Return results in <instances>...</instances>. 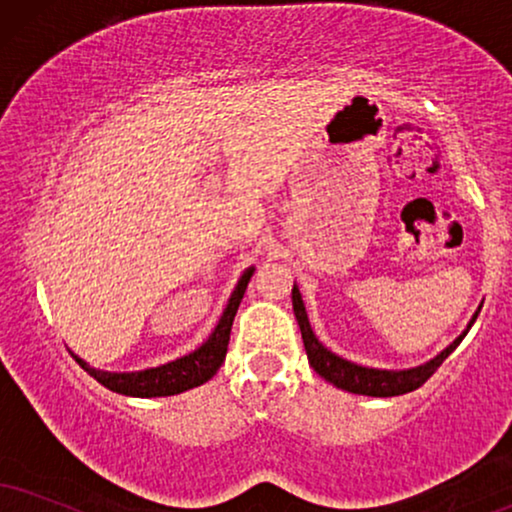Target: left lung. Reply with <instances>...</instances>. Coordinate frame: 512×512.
<instances>
[{"label": "left lung", "instance_id": "obj_1", "mask_svg": "<svg viewBox=\"0 0 512 512\" xmlns=\"http://www.w3.org/2000/svg\"><path fill=\"white\" fill-rule=\"evenodd\" d=\"M292 306H294V315H296V323L301 327V339H304L306 346V356L308 363L313 365V370L318 372L320 377H325L327 382H332L334 387L351 391V394H363V396H401L408 394V391H415L418 387H422L430 377L434 375V370L439 368L446 358L456 351V346L463 342V337L468 334V330L472 327V323L477 320V313L472 315V320L465 327L460 337L453 339V344L446 346L444 351L437 353L432 361L418 365V368H408V370H380V368H365V365H356L346 358L337 356L332 353L327 346L315 337V332L311 330V323H308V315H306V306L304 299H301L299 287L294 285L292 289Z\"/></svg>", "mask_w": 512, "mask_h": 512}]
</instances>
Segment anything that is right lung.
<instances>
[{
    "instance_id": "obj_1",
    "label": "right lung",
    "mask_w": 512,
    "mask_h": 512,
    "mask_svg": "<svg viewBox=\"0 0 512 512\" xmlns=\"http://www.w3.org/2000/svg\"><path fill=\"white\" fill-rule=\"evenodd\" d=\"M251 275H254V266L244 270V275L239 277L235 292H232L230 301H227L223 315H220L216 330L208 334V339L199 349H194L187 356L178 358V361H170L159 368H147L140 372H106L97 370L92 365H87L82 358L73 353L75 361L80 363V368H85L99 384H104L106 389L116 391V394L125 396H140V399H151V396H173L182 394V391L199 387L211 380L216 375L220 365L225 361L227 344H230V330L232 320H235L237 308L242 304V296L249 285Z\"/></svg>"
}]
</instances>
